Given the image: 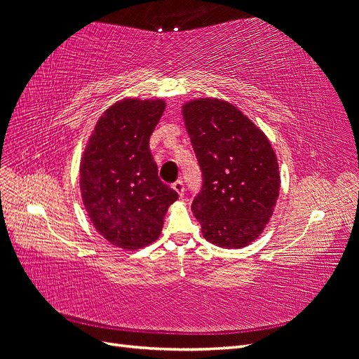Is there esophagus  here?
Masks as SVG:
<instances>
[{"label":"esophagus","mask_w":359,"mask_h":359,"mask_svg":"<svg viewBox=\"0 0 359 359\" xmlns=\"http://www.w3.org/2000/svg\"><path fill=\"white\" fill-rule=\"evenodd\" d=\"M172 187H173V190H175L180 194V198L184 196V182H182V180H178V181L173 182Z\"/></svg>","instance_id":"esophagus-1"}]
</instances>
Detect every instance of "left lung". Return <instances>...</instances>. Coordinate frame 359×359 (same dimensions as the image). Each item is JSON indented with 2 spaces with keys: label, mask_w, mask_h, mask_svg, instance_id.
<instances>
[{
  "label": "left lung",
  "mask_w": 359,
  "mask_h": 359,
  "mask_svg": "<svg viewBox=\"0 0 359 359\" xmlns=\"http://www.w3.org/2000/svg\"><path fill=\"white\" fill-rule=\"evenodd\" d=\"M182 116L202 170L191 211L206 241L241 248L262 233L280 191L278 163L262 130L233 104L198 99Z\"/></svg>",
  "instance_id": "left-lung-1"
}]
</instances>
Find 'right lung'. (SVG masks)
<instances>
[{
  "instance_id": "obj_1",
  "label": "right lung",
  "mask_w": 359,
  "mask_h": 359,
  "mask_svg": "<svg viewBox=\"0 0 359 359\" xmlns=\"http://www.w3.org/2000/svg\"><path fill=\"white\" fill-rule=\"evenodd\" d=\"M166 103L124 99L99 118L81 161V193L95 231L115 247L137 250L160 236L178 193L158 178L149 137Z\"/></svg>"
}]
</instances>
